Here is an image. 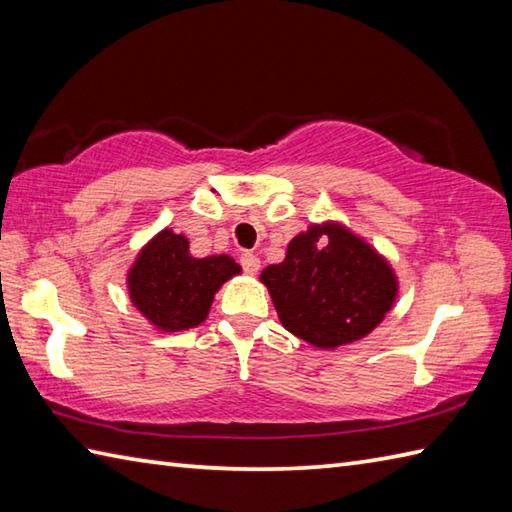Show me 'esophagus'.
Wrapping results in <instances>:
<instances>
[{
	"label": "esophagus",
	"mask_w": 512,
	"mask_h": 512,
	"mask_svg": "<svg viewBox=\"0 0 512 512\" xmlns=\"http://www.w3.org/2000/svg\"><path fill=\"white\" fill-rule=\"evenodd\" d=\"M239 264H242V268L248 275H257L259 268H262V262H259V257L253 253H242V257H239Z\"/></svg>",
	"instance_id": "34e87169"
}]
</instances>
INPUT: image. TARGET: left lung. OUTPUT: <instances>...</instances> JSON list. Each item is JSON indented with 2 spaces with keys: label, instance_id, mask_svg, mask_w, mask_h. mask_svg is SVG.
I'll use <instances>...</instances> for the list:
<instances>
[{
  "label": "left lung",
  "instance_id": "8db88e82",
  "mask_svg": "<svg viewBox=\"0 0 512 512\" xmlns=\"http://www.w3.org/2000/svg\"><path fill=\"white\" fill-rule=\"evenodd\" d=\"M281 325L321 350L361 341L398 297L387 259L339 222L310 224L262 270Z\"/></svg>",
  "mask_w": 512,
  "mask_h": 512
}]
</instances>
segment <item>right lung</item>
Here are the masks:
<instances>
[{
  "instance_id": "obj_1",
  "label": "right lung",
  "mask_w": 512,
  "mask_h": 512,
  "mask_svg": "<svg viewBox=\"0 0 512 512\" xmlns=\"http://www.w3.org/2000/svg\"><path fill=\"white\" fill-rule=\"evenodd\" d=\"M242 273L228 255L193 257L189 239L162 228L127 273L129 299L160 332H182L209 317L215 292Z\"/></svg>"
}]
</instances>
